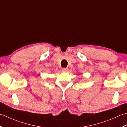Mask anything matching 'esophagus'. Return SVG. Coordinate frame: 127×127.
<instances>
[{"instance_id": "1", "label": "esophagus", "mask_w": 127, "mask_h": 127, "mask_svg": "<svg viewBox=\"0 0 127 127\" xmlns=\"http://www.w3.org/2000/svg\"><path fill=\"white\" fill-rule=\"evenodd\" d=\"M62 71H63L64 72H67V71H68V68H63V69H62Z\"/></svg>"}]
</instances>
